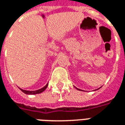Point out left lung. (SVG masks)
I'll return each instance as SVG.
<instances>
[{
	"label": "left lung",
	"mask_w": 125,
	"mask_h": 125,
	"mask_svg": "<svg viewBox=\"0 0 125 125\" xmlns=\"http://www.w3.org/2000/svg\"><path fill=\"white\" fill-rule=\"evenodd\" d=\"M76 89H77V90H80V89H78V88H76ZM98 89H99V88H98Z\"/></svg>",
	"instance_id": "1"
}]
</instances>
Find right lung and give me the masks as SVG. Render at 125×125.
Returning <instances> with one entry per match:
<instances>
[{"instance_id": "right-lung-1", "label": "right lung", "mask_w": 125, "mask_h": 125, "mask_svg": "<svg viewBox=\"0 0 125 125\" xmlns=\"http://www.w3.org/2000/svg\"><path fill=\"white\" fill-rule=\"evenodd\" d=\"M48 86V84H46V86H45L43 88H42L41 89L38 90H35V91H28V90H23V89H21L20 90L23 92L25 94H39V93H41L42 92H43L46 89L47 87Z\"/></svg>"}]
</instances>
